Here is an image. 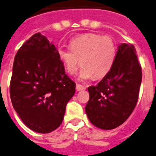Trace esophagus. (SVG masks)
Masks as SVG:
<instances>
[{"instance_id":"1","label":"esophagus","mask_w":156,"mask_h":156,"mask_svg":"<svg viewBox=\"0 0 156 156\" xmlns=\"http://www.w3.org/2000/svg\"><path fill=\"white\" fill-rule=\"evenodd\" d=\"M76 88V91H81V90L86 89V88H87V87H85V86L81 85V84H79V83H77Z\"/></svg>"}]
</instances>
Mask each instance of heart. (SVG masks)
Masks as SVG:
<instances>
[{
  "label": "heart",
  "mask_w": 156,
  "mask_h": 156,
  "mask_svg": "<svg viewBox=\"0 0 156 156\" xmlns=\"http://www.w3.org/2000/svg\"><path fill=\"white\" fill-rule=\"evenodd\" d=\"M70 48H59V59L69 75H75L82 68L80 80H86L92 76L100 78L106 75L115 61L116 45L111 37L96 33H86L73 38Z\"/></svg>",
  "instance_id": "heart-1"
}]
</instances>
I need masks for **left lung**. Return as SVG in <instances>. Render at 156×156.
I'll return each mask as SVG.
<instances>
[{"label":"left lung","instance_id":"1","mask_svg":"<svg viewBox=\"0 0 156 156\" xmlns=\"http://www.w3.org/2000/svg\"><path fill=\"white\" fill-rule=\"evenodd\" d=\"M136 52L131 44H121L111 70L97 85L87 87L90 97L86 113L90 122L100 129L119 127L136 108L142 81Z\"/></svg>","mask_w":156,"mask_h":156}]
</instances>
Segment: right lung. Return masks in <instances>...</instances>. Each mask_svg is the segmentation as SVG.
<instances>
[{
  "label": "right lung",
  "instance_id": "obj_1",
  "mask_svg": "<svg viewBox=\"0 0 156 156\" xmlns=\"http://www.w3.org/2000/svg\"><path fill=\"white\" fill-rule=\"evenodd\" d=\"M75 91L52 42L38 33L23 44L14 59L10 97L27 127L39 133L56 130Z\"/></svg>",
  "mask_w": 156,
  "mask_h": 156
}]
</instances>
